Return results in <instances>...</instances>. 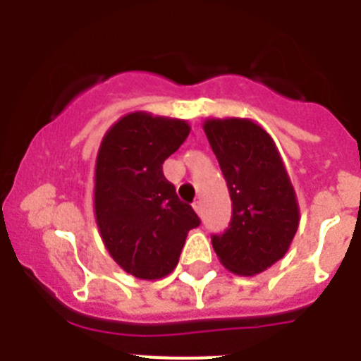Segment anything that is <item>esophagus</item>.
Listing matches in <instances>:
<instances>
[{
	"mask_svg": "<svg viewBox=\"0 0 361 361\" xmlns=\"http://www.w3.org/2000/svg\"><path fill=\"white\" fill-rule=\"evenodd\" d=\"M193 209H195L199 215H202V200H197V202L193 204Z\"/></svg>",
	"mask_w": 361,
	"mask_h": 361,
	"instance_id": "obj_1",
	"label": "esophagus"
}]
</instances>
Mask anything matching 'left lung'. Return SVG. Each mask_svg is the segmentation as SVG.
I'll list each match as a JSON object with an SVG mask.
<instances>
[{
  "label": "left lung",
  "instance_id": "left-lung-1",
  "mask_svg": "<svg viewBox=\"0 0 361 361\" xmlns=\"http://www.w3.org/2000/svg\"><path fill=\"white\" fill-rule=\"evenodd\" d=\"M231 197V222L212 238L220 264L255 276L288 253L300 222L295 188L273 137L242 117L202 124Z\"/></svg>",
  "mask_w": 361,
  "mask_h": 361
}]
</instances>
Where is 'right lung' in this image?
Here are the masks:
<instances>
[{
    "mask_svg": "<svg viewBox=\"0 0 361 361\" xmlns=\"http://www.w3.org/2000/svg\"><path fill=\"white\" fill-rule=\"evenodd\" d=\"M190 130L184 119L132 111L111 124L99 146L95 222L110 257L135 279L170 275L188 233L200 224L162 173L164 161L186 141Z\"/></svg>",
    "mask_w": 361,
    "mask_h": 361,
    "instance_id": "add662e5",
    "label": "right lung"
}]
</instances>
